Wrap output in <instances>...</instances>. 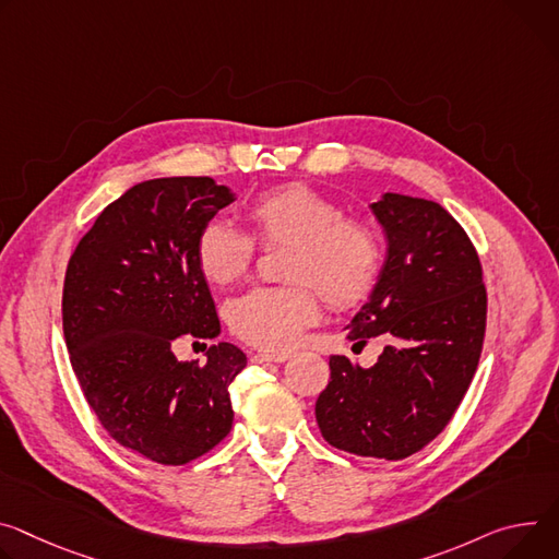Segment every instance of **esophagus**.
Segmentation results:
<instances>
[{"mask_svg":"<svg viewBox=\"0 0 559 559\" xmlns=\"http://www.w3.org/2000/svg\"><path fill=\"white\" fill-rule=\"evenodd\" d=\"M289 359V354H267V352H251L249 361L251 364H285Z\"/></svg>","mask_w":559,"mask_h":559,"instance_id":"34e87169","label":"esophagus"}]
</instances>
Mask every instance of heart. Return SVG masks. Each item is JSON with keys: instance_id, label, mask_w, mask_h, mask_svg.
<instances>
[{"instance_id": "b5f03b06", "label": "heart", "mask_w": 559, "mask_h": 559, "mask_svg": "<svg viewBox=\"0 0 559 559\" xmlns=\"http://www.w3.org/2000/svg\"><path fill=\"white\" fill-rule=\"evenodd\" d=\"M251 236L212 221L198 234L195 261L212 285L247 274L263 247L287 245L283 287H253L227 306V323L245 343L292 349L302 330L319 319L318 289L334 310L361 302L379 274L381 247L370 225L343 216L336 202L306 185H285L259 195L245 210Z\"/></svg>"}]
</instances>
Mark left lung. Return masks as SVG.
<instances>
[{"mask_svg": "<svg viewBox=\"0 0 559 559\" xmlns=\"http://www.w3.org/2000/svg\"><path fill=\"white\" fill-rule=\"evenodd\" d=\"M370 207L388 253L345 334L354 345L381 336L385 347L372 368L330 357L317 424L338 450L396 462L428 445L460 408L484 345L486 287L468 234L439 202L383 193Z\"/></svg>", "mask_w": 559, "mask_h": 559, "instance_id": "1", "label": "left lung"}]
</instances>
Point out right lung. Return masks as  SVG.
Segmentation results:
<instances>
[{"label":"right lung","mask_w":559,"mask_h":559,"mask_svg":"<svg viewBox=\"0 0 559 559\" xmlns=\"http://www.w3.org/2000/svg\"><path fill=\"white\" fill-rule=\"evenodd\" d=\"M229 202L207 176L138 182L97 216L67 267L62 323L80 388L105 430L156 464H189L231 430L229 385L245 352L212 345L205 366L174 354L185 334H221L195 242Z\"/></svg>","instance_id":"right-lung-1"}]
</instances>
